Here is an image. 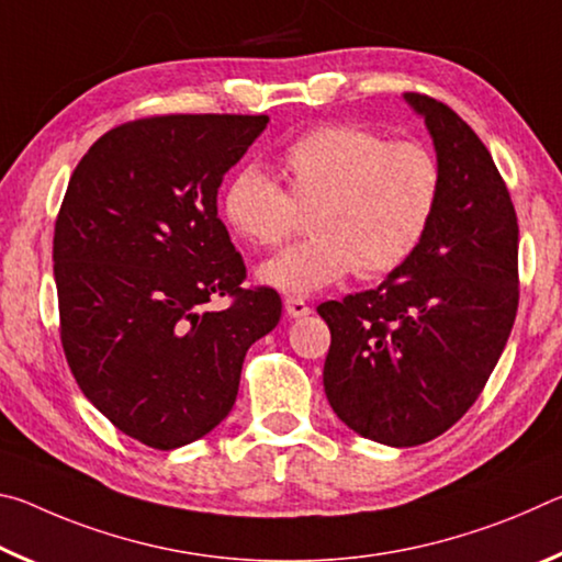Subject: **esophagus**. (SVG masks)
<instances>
[{
    "label": "esophagus",
    "instance_id": "obj_1",
    "mask_svg": "<svg viewBox=\"0 0 562 562\" xmlns=\"http://www.w3.org/2000/svg\"><path fill=\"white\" fill-rule=\"evenodd\" d=\"M284 310H288V315L290 317H304V315H310V304L304 302L302 297H288L284 300Z\"/></svg>",
    "mask_w": 562,
    "mask_h": 562
}]
</instances>
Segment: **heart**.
Returning a JSON list of instances; mask_svg holds the SVG:
<instances>
[{
  "label": "heart",
  "instance_id": "1",
  "mask_svg": "<svg viewBox=\"0 0 562 562\" xmlns=\"http://www.w3.org/2000/svg\"><path fill=\"white\" fill-rule=\"evenodd\" d=\"M280 176L245 170L223 195L237 240L268 250L307 227L312 237L260 265L258 278L290 294H310L355 270L382 280L414 258L443 198V166L422 140L325 123L282 150Z\"/></svg>",
  "mask_w": 562,
  "mask_h": 562
}]
</instances>
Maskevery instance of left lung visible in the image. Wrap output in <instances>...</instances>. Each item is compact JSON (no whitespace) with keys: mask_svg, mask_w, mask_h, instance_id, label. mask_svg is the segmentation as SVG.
Returning <instances> with one entry per match:
<instances>
[{"mask_svg":"<svg viewBox=\"0 0 562 562\" xmlns=\"http://www.w3.org/2000/svg\"><path fill=\"white\" fill-rule=\"evenodd\" d=\"M443 166L426 240L376 290L322 302L329 406L364 439L418 446L469 412L498 364L518 312V217L488 148L459 113L424 93Z\"/></svg>","mask_w":562,"mask_h":562,"instance_id":"obj_1","label":"left lung"}]
</instances>
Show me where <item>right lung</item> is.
<instances>
[{
	"label": "right lung",
	"mask_w": 562,
	"mask_h": 562,
	"mask_svg": "<svg viewBox=\"0 0 562 562\" xmlns=\"http://www.w3.org/2000/svg\"><path fill=\"white\" fill-rule=\"evenodd\" d=\"M243 113L126 121L71 173L54 225L59 337L83 396L158 451L231 414L243 359L282 300L243 288V255L217 217V188L268 126ZM227 296L228 307L204 304Z\"/></svg>",
	"instance_id": "right-lung-1"
}]
</instances>
